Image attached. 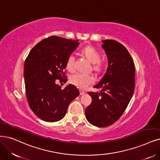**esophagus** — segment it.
Wrapping results in <instances>:
<instances>
[{"instance_id": "esophagus-1", "label": "esophagus", "mask_w": 160, "mask_h": 160, "mask_svg": "<svg viewBox=\"0 0 160 160\" xmlns=\"http://www.w3.org/2000/svg\"><path fill=\"white\" fill-rule=\"evenodd\" d=\"M84 93H85V92L84 90H80V95H83V94H84Z\"/></svg>"}]
</instances>
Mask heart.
<instances>
[{
	"instance_id": "b5f03b06",
	"label": "heart",
	"mask_w": 160,
	"mask_h": 160,
	"mask_svg": "<svg viewBox=\"0 0 160 160\" xmlns=\"http://www.w3.org/2000/svg\"><path fill=\"white\" fill-rule=\"evenodd\" d=\"M80 55L92 64V69L94 72L99 74L103 68V64L100 61L101 55L98 51L91 45H87L82 48L80 51ZM66 68L69 72H72L74 70V58L69 56L66 61ZM70 82L74 86L81 89H84L86 86L93 82V78L90 76L82 74H74L70 78Z\"/></svg>"
}]
</instances>
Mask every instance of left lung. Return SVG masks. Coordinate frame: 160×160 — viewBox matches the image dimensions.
<instances>
[{
	"mask_svg": "<svg viewBox=\"0 0 160 160\" xmlns=\"http://www.w3.org/2000/svg\"><path fill=\"white\" fill-rule=\"evenodd\" d=\"M108 57L105 75L93 88L99 92H89L91 104L86 109V118L92 125L106 127L113 125L125 111L134 90L135 68L126 47L115 40L102 41Z\"/></svg>",
	"mask_w": 160,
	"mask_h": 160,
	"instance_id": "1",
	"label": "left lung"
}]
</instances>
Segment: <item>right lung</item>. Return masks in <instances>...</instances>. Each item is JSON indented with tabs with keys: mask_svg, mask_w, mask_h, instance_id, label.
Wrapping results in <instances>:
<instances>
[{
	"mask_svg": "<svg viewBox=\"0 0 160 160\" xmlns=\"http://www.w3.org/2000/svg\"><path fill=\"white\" fill-rule=\"evenodd\" d=\"M78 41L51 36L35 45L26 59L23 76L27 99L41 120H61L70 103L79 95L75 86L70 84L62 90L55 82L65 77L67 59L78 47Z\"/></svg>",
	"mask_w": 160,
	"mask_h": 160,
	"instance_id": "right-lung-1",
	"label": "right lung"
}]
</instances>
